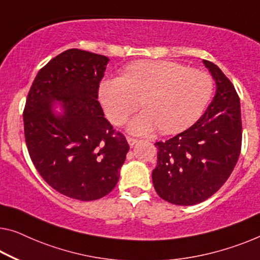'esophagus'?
I'll return each instance as SVG.
<instances>
[{"label":"esophagus","mask_w":260,"mask_h":260,"mask_svg":"<svg viewBox=\"0 0 260 260\" xmlns=\"http://www.w3.org/2000/svg\"><path fill=\"white\" fill-rule=\"evenodd\" d=\"M127 141H128V145L131 147H133L135 143L138 142V139H134V138H131V137H127Z\"/></svg>","instance_id":"34e87169"}]
</instances>
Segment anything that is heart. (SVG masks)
<instances>
[{"mask_svg": "<svg viewBox=\"0 0 260 260\" xmlns=\"http://www.w3.org/2000/svg\"><path fill=\"white\" fill-rule=\"evenodd\" d=\"M214 92L209 73L175 61L139 60L99 85V99L107 119L121 125L139 108L129 122L132 133L146 134L158 127L162 134L188 128L202 115Z\"/></svg>", "mask_w": 260, "mask_h": 260, "instance_id": "b5f03b06", "label": "heart"}]
</instances>
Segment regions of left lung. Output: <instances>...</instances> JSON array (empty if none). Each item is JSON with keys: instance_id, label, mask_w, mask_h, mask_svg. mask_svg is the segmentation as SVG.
Instances as JSON below:
<instances>
[{"instance_id": "1", "label": "left lung", "mask_w": 260, "mask_h": 260, "mask_svg": "<svg viewBox=\"0 0 260 260\" xmlns=\"http://www.w3.org/2000/svg\"><path fill=\"white\" fill-rule=\"evenodd\" d=\"M216 81L207 111L187 131L156 142L152 179L157 195L176 205L203 202L225 183L242 147L241 102L235 86L217 65L203 60Z\"/></svg>"}]
</instances>
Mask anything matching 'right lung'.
Here are the masks:
<instances>
[{"label":"right lung","instance_id":"1","mask_svg":"<svg viewBox=\"0 0 260 260\" xmlns=\"http://www.w3.org/2000/svg\"><path fill=\"white\" fill-rule=\"evenodd\" d=\"M106 56L69 49L38 71L23 121L31 161L49 185L79 201L113 190L129 146L98 102ZM56 102L64 108L52 110Z\"/></svg>","mask_w":260,"mask_h":260}]
</instances>
